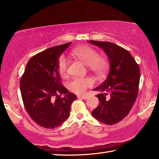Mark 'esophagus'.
<instances>
[{
  "mask_svg": "<svg viewBox=\"0 0 159 159\" xmlns=\"http://www.w3.org/2000/svg\"><path fill=\"white\" fill-rule=\"evenodd\" d=\"M77 97H78V98H82V99H85V100L88 98V96L86 95H78Z\"/></svg>",
  "mask_w": 159,
  "mask_h": 159,
  "instance_id": "1",
  "label": "esophagus"
}]
</instances>
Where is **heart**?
Instances as JSON below:
<instances>
[{
	"label": "heart",
	"mask_w": 159,
	"mask_h": 159,
	"mask_svg": "<svg viewBox=\"0 0 159 159\" xmlns=\"http://www.w3.org/2000/svg\"><path fill=\"white\" fill-rule=\"evenodd\" d=\"M76 57L87 66L90 71L98 76H101L109 69V61L104 56H100L97 50L89 46L79 47L73 51ZM68 61L64 56H61L57 64V69L61 76H65L67 74ZM93 85V80L90 77L74 78L67 83L68 89L74 93H83Z\"/></svg>",
	"instance_id": "heart-1"
}]
</instances>
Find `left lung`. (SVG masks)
I'll list each match as a JSON object with an SVG mask.
<instances>
[{
    "label": "left lung",
    "instance_id": "left-lung-1",
    "mask_svg": "<svg viewBox=\"0 0 159 159\" xmlns=\"http://www.w3.org/2000/svg\"><path fill=\"white\" fill-rule=\"evenodd\" d=\"M89 42L102 48L110 63L107 79L93 89L101 93L96 96L100 104L92 115L105 124H117L129 113L136 100L140 80L139 65L128 50L116 43L93 40ZM108 93L110 98L106 99Z\"/></svg>",
    "mask_w": 159,
    "mask_h": 159
}]
</instances>
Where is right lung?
<instances>
[{"mask_svg": "<svg viewBox=\"0 0 159 159\" xmlns=\"http://www.w3.org/2000/svg\"><path fill=\"white\" fill-rule=\"evenodd\" d=\"M71 43L52 47L32 57L20 79L25 109L31 119L43 128H55L63 124L76 98L61 83L57 69L61 55Z\"/></svg>", "mask_w": 159, "mask_h": 159, "instance_id": "1", "label": "right lung"}]
</instances>
